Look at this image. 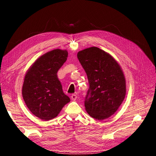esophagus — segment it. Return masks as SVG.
Segmentation results:
<instances>
[{
    "label": "esophagus",
    "instance_id": "esophagus-1",
    "mask_svg": "<svg viewBox=\"0 0 156 156\" xmlns=\"http://www.w3.org/2000/svg\"><path fill=\"white\" fill-rule=\"evenodd\" d=\"M77 96L75 95V94H72V96H71V99H72V100H73V101H75V100H76L77 99Z\"/></svg>",
    "mask_w": 156,
    "mask_h": 156
}]
</instances>
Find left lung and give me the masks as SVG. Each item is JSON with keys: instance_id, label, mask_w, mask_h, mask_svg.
<instances>
[{"instance_id": "1", "label": "left lung", "mask_w": 156, "mask_h": 156, "mask_svg": "<svg viewBox=\"0 0 156 156\" xmlns=\"http://www.w3.org/2000/svg\"><path fill=\"white\" fill-rule=\"evenodd\" d=\"M77 58L90 85L84 101L85 109L93 119H107L115 114L125 98L123 71L110 54L96 47L79 51Z\"/></svg>"}]
</instances>
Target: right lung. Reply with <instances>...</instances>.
Returning a JSON list of instances; mask_svg holds the SVG:
<instances>
[{
    "mask_svg": "<svg viewBox=\"0 0 156 156\" xmlns=\"http://www.w3.org/2000/svg\"><path fill=\"white\" fill-rule=\"evenodd\" d=\"M68 55L67 50L49 51L37 58L25 74L22 87L23 100L32 114L44 121L57 116L70 101L57 76Z\"/></svg>",
    "mask_w": 156,
    "mask_h": 156,
    "instance_id": "obj_1",
    "label": "right lung"
}]
</instances>
